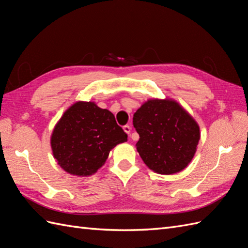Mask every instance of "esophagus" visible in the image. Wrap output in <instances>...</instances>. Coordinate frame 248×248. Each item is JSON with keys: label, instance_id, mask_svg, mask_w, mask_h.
Masks as SVG:
<instances>
[{"label": "esophagus", "instance_id": "esophagus-1", "mask_svg": "<svg viewBox=\"0 0 248 248\" xmlns=\"http://www.w3.org/2000/svg\"><path fill=\"white\" fill-rule=\"evenodd\" d=\"M124 131L126 133V134H130V133H131V126L130 125H128V124H126V125H124Z\"/></svg>", "mask_w": 248, "mask_h": 248}]
</instances>
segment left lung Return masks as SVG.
Masks as SVG:
<instances>
[{"mask_svg": "<svg viewBox=\"0 0 248 248\" xmlns=\"http://www.w3.org/2000/svg\"><path fill=\"white\" fill-rule=\"evenodd\" d=\"M137 152L150 170L173 175L192 161L200 140L194 117L172 98H150L134 113Z\"/></svg>", "mask_w": 248, "mask_h": 248, "instance_id": "obj_1", "label": "left lung"}]
</instances>
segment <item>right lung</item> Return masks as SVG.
Listing matches in <instances>:
<instances>
[{
  "instance_id": "obj_1",
  "label": "right lung",
  "mask_w": 248,
  "mask_h": 248,
  "mask_svg": "<svg viewBox=\"0 0 248 248\" xmlns=\"http://www.w3.org/2000/svg\"><path fill=\"white\" fill-rule=\"evenodd\" d=\"M128 140L115 117L94 101H76L63 112L50 137L52 154L70 175L89 177L104 166L110 151Z\"/></svg>"
}]
</instances>
